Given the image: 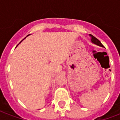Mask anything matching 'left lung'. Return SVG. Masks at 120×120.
I'll list each match as a JSON object with an SVG mask.
<instances>
[{"label": "left lung", "mask_w": 120, "mask_h": 120, "mask_svg": "<svg viewBox=\"0 0 120 120\" xmlns=\"http://www.w3.org/2000/svg\"><path fill=\"white\" fill-rule=\"evenodd\" d=\"M89 36H90V38H91L90 41H91V42H92L93 44H94L97 45H98V46H100V47H104L103 45H102V44L100 42V41L98 39H97L96 37H94L93 35H92V34H89Z\"/></svg>", "instance_id": "left-lung-1"}]
</instances>
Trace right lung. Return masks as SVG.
<instances>
[{
	"label": "right lung",
	"instance_id": "add662e5",
	"mask_svg": "<svg viewBox=\"0 0 120 120\" xmlns=\"http://www.w3.org/2000/svg\"><path fill=\"white\" fill-rule=\"evenodd\" d=\"M29 35H30V34H28L27 36H29ZM22 41H21V42H22Z\"/></svg>",
	"mask_w": 120,
	"mask_h": 120
}]
</instances>
